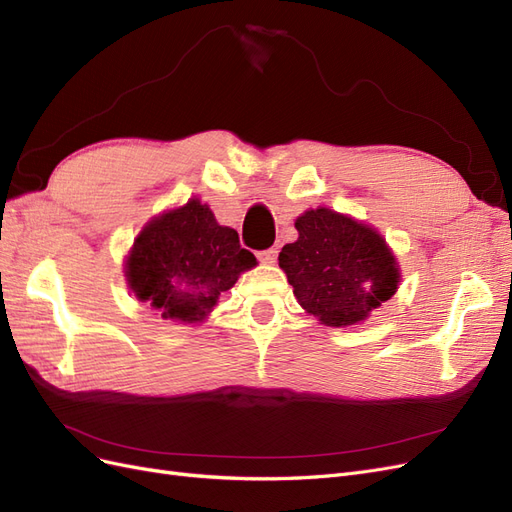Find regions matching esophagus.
<instances>
[{
  "instance_id": "esophagus-1",
  "label": "esophagus",
  "mask_w": 512,
  "mask_h": 512,
  "mask_svg": "<svg viewBox=\"0 0 512 512\" xmlns=\"http://www.w3.org/2000/svg\"><path fill=\"white\" fill-rule=\"evenodd\" d=\"M258 260L262 262V265H275V260H277V250H275V247H269V250H262V252H258Z\"/></svg>"
}]
</instances>
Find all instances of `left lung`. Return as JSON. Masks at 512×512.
<instances>
[{
	"instance_id": "1",
	"label": "left lung",
	"mask_w": 512,
	"mask_h": 512,
	"mask_svg": "<svg viewBox=\"0 0 512 512\" xmlns=\"http://www.w3.org/2000/svg\"><path fill=\"white\" fill-rule=\"evenodd\" d=\"M299 239L280 252L294 297L327 327H352L369 318L399 288V262L380 232L329 207L294 220Z\"/></svg>"
}]
</instances>
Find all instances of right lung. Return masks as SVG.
Wrapping results in <instances>:
<instances>
[{"instance_id":"1","label":"right lung","mask_w":512,"mask_h":512,"mask_svg":"<svg viewBox=\"0 0 512 512\" xmlns=\"http://www.w3.org/2000/svg\"><path fill=\"white\" fill-rule=\"evenodd\" d=\"M258 265L235 228L218 224L211 207L190 198L162 211L138 232L123 262L128 288L164 320L203 322L220 294Z\"/></svg>"}]
</instances>
